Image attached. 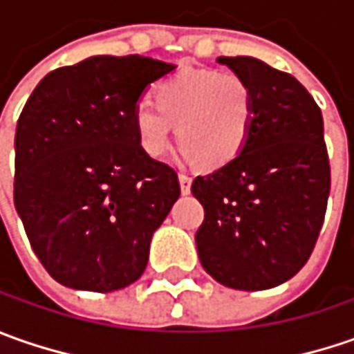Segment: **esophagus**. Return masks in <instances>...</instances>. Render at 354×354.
Segmentation results:
<instances>
[{
    "mask_svg": "<svg viewBox=\"0 0 354 354\" xmlns=\"http://www.w3.org/2000/svg\"><path fill=\"white\" fill-rule=\"evenodd\" d=\"M179 185H181V193L183 195L191 193V175L189 173H179Z\"/></svg>",
    "mask_w": 354,
    "mask_h": 354,
    "instance_id": "1",
    "label": "esophagus"
}]
</instances>
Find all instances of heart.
<instances>
[{
    "mask_svg": "<svg viewBox=\"0 0 354 354\" xmlns=\"http://www.w3.org/2000/svg\"><path fill=\"white\" fill-rule=\"evenodd\" d=\"M256 118L252 84L238 73L185 71L156 86V106L142 102L133 126L142 149L153 159L177 142L201 167L218 169L236 159L250 140Z\"/></svg>",
    "mask_w": 354,
    "mask_h": 354,
    "instance_id": "1",
    "label": "heart"
}]
</instances>
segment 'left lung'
<instances>
[{
    "instance_id": "obj_1",
    "label": "left lung",
    "mask_w": 354,
    "mask_h": 354,
    "mask_svg": "<svg viewBox=\"0 0 354 354\" xmlns=\"http://www.w3.org/2000/svg\"><path fill=\"white\" fill-rule=\"evenodd\" d=\"M254 88L242 153L191 185L205 209L195 240L203 268L226 288L258 292L293 278L325 221L331 167L321 108L288 73L252 57H218Z\"/></svg>"
}]
</instances>
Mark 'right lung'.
I'll return each instance as SVG.
<instances>
[{"label": "right lung", "instance_id": "1", "mask_svg": "<svg viewBox=\"0 0 354 354\" xmlns=\"http://www.w3.org/2000/svg\"><path fill=\"white\" fill-rule=\"evenodd\" d=\"M173 68L98 55L48 73L23 106L13 201L37 258L66 288L122 290L147 266L181 187L173 167L142 149L133 112Z\"/></svg>", "mask_w": 354, "mask_h": 354}]
</instances>
